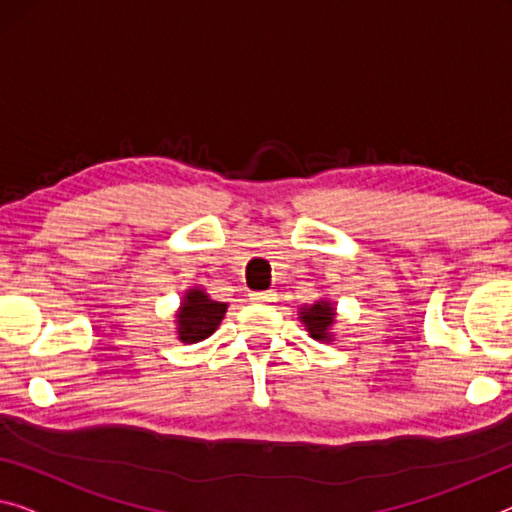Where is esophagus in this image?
Segmentation results:
<instances>
[{
    "label": "esophagus",
    "mask_w": 512,
    "mask_h": 512,
    "mask_svg": "<svg viewBox=\"0 0 512 512\" xmlns=\"http://www.w3.org/2000/svg\"><path fill=\"white\" fill-rule=\"evenodd\" d=\"M249 300L261 302V304H272L277 302V293H272V290H267V293H249Z\"/></svg>",
    "instance_id": "esophagus-1"
}]
</instances>
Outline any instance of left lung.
<instances>
[{
	"instance_id": "8db88e82",
	"label": "left lung",
	"mask_w": 512,
	"mask_h": 512,
	"mask_svg": "<svg viewBox=\"0 0 512 512\" xmlns=\"http://www.w3.org/2000/svg\"><path fill=\"white\" fill-rule=\"evenodd\" d=\"M297 316H300L302 325L311 338L322 343L334 341L332 329L336 325V306L332 300L322 297V300H316L313 304H302Z\"/></svg>"
}]
</instances>
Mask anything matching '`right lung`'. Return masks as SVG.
Segmentation results:
<instances>
[{
    "label": "right lung",
    "instance_id": "obj_1",
    "mask_svg": "<svg viewBox=\"0 0 512 512\" xmlns=\"http://www.w3.org/2000/svg\"><path fill=\"white\" fill-rule=\"evenodd\" d=\"M229 304L210 300L206 288L192 286L183 293L176 311V336L180 343H199L222 325Z\"/></svg>",
    "mask_w": 512,
    "mask_h": 512
}]
</instances>
